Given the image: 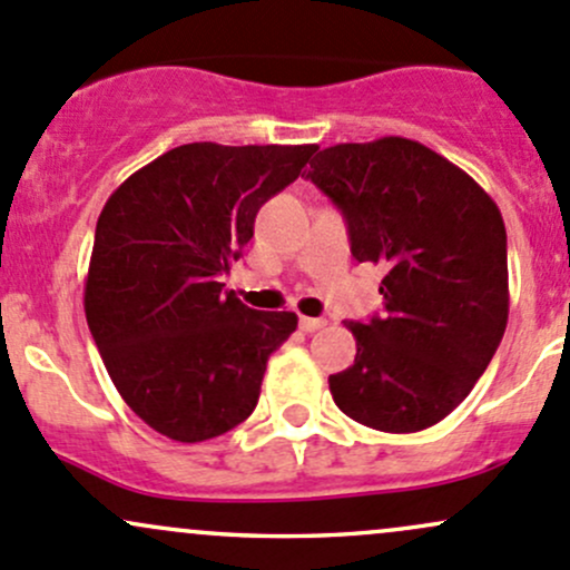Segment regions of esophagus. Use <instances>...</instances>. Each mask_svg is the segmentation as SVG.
<instances>
[{
	"label": "esophagus",
	"mask_w": 570,
	"mask_h": 570,
	"mask_svg": "<svg viewBox=\"0 0 570 570\" xmlns=\"http://www.w3.org/2000/svg\"><path fill=\"white\" fill-rule=\"evenodd\" d=\"M327 322L325 320H314V316H301V331L303 333H316V331H322V327H325Z\"/></svg>",
	"instance_id": "34e87169"
}]
</instances>
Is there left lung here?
<instances>
[{
    "label": "left lung",
    "instance_id": "1",
    "mask_svg": "<svg viewBox=\"0 0 570 570\" xmlns=\"http://www.w3.org/2000/svg\"><path fill=\"white\" fill-rule=\"evenodd\" d=\"M305 177L344 215L352 256L385 267V314L346 322L357 355L327 380L335 406L391 434L434 426L505 333L500 209L466 171L401 136L322 149Z\"/></svg>",
    "mask_w": 570,
    "mask_h": 570
}]
</instances>
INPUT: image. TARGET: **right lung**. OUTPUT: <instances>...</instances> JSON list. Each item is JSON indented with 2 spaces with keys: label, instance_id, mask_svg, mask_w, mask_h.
Listing matches in <instances>:
<instances>
[{
  "label": "right lung",
  "instance_id": "add662e5",
  "mask_svg": "<svg viewBox=\"0 0 570 570\" xmlns=\"http://www.w3.org/2000/svg\"><path fill=\"white\" fill-rule=\"evenodd\" d=\"M316 144H183L119 185L95 229L83 311L125 404L177 442L226 434L254 412L292 311L248 308L220 275L269 196Z\"/></svg>",
  "mask_w": 570,
  "mask_h": 570
}]
</instances>
